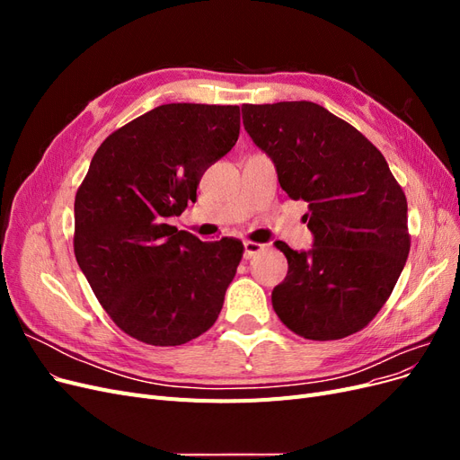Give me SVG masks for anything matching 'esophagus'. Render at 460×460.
I'll use <instances>...</instances> for the list:
<instances>
[{"label":"esophagus","mask_w":460,"mask_h":460,"mask_svg":"<svg viewBox=\"0 0 460 460\" xmlns=\"http://www.w3.org/2000/svg\"><path fill=\"white\" fill-rule=\"evenodd\" d=\"M243 249H245L243 257H245V259H253L255 255H259V253L264 252V245H262V243H257V242H243Z\"/></svg>","instance_id":"1"}]
</instances>
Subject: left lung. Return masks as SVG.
I'll return each mask as SVG.
<instances>
[{
  "label": "left lung",
  "instance_id": "left-lung-1",
  "mask_svg": "<svg viewBox=\"0 0 460 460\" xmlns=\"http://www.w3.org/2000/svg\"><path fill=\"white\" fill-rule=\"evenodd\" d=\"M243 127L274 161L303 218L311 252L276 247L288 276L272 291L278 318L297 336L341 340L368 326L405 267L407 198L382 153L349 122L313 102L243 105Z\"/></svg>",
  "mask_w": 460,
  "mask_h": 460
}]
</instances>
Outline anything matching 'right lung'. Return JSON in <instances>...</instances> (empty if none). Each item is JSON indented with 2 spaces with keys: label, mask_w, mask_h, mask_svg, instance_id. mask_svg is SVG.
Instances as JSON below:
<instances>
[{
  "label": "right lung",
  "mask_w": 460,
  "mask_h": 460,
  "mask_svg": "<svg viewBox=\"0 0 460 460\" xmlns=\"http://www.w3.org/2000/svg\"><path fill=\"white\" fill-rule=\"evenodd\" d=\"M238 136V105L169 103L97 147L75 198V257L130 338L182 345L217 323L243 243L201 242L166 218L196 201L203 172Z\"/></svg>",
  "instance_id": "1"
}]
</instances>
